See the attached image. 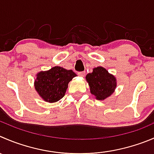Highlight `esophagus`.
<instances>
[{
	"label": "esophagus",
	"mask_w": 154,
	"mask_h": 154,
	"mask_svg": "<svg viewBox=\"0 0 154 154\" xmlns=\"http://www.w3.org/2000/svg\"><path fill=\"white\" fill-rule=\"evenodd\" d=\"M77 74L80 77H84L85 76V71H80V72H77Z\"/></svg>",
	"instance_id": "34e87169"
}]
</instances>
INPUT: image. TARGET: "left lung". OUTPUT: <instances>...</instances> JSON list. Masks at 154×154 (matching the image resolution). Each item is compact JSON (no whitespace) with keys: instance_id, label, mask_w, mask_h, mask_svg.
I'll return each mask as SVG.
<instances>
[{"instance_id":"8db88e82","label":"left lung","mask_w":154,"mask_h":154,"mask_svg":"<svg viewBox=\"0 0 154 154\" xmlns=\"http://www.w3.org/2000/svg\"><path fill=\"white\" fill-rule=\"evenodd\" d=\"M86 79L91 93L98 100H104L110 96L117 86L116 78L102 67L94 68L92 73L86 75Z\"/></svg>"}]
</instances>
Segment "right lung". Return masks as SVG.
Masks as SVG:
<instances>
[{"mask_svg": "<svg viewBox=\"0 0 154 154\" xmlns=\"http://www.w3.org/2000/svg\"><path fill=\"white\" fill-rule=\"evenodd\" d=\"M77 74L72 70L56 66L37 74L34 87L40 96L47 102H56L65 95L68 83Z\"/></svg>", "mask_w": 154, "mask_h": 154, "instance_id": "obj_1", "label": "right lung"}]
</instances>
